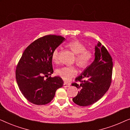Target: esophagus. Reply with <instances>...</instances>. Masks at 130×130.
<instances>
[{
	"label": "esophagus",
	"instance_id": "esophagus-1",
	"mask_svg": "<svg viewBox=\"0 0 130 130\" xmlns=\"http://www.w3.org/2000/svg\"><path fill=\"white\" fill-rule=\"evenodd\" d=\"M70 83H67V82H64L63 84V86L64 87H70Z\"/></svg>",
	"mask_w": 130,
	"mask_h": 130
}]
</instances>
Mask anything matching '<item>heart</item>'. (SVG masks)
I'll return each instance as SVG.
<instances>
[{
    "mask_svg": "<svg viewBox=\"0 0 130 130\" xmlns=\"http://www.w3.org/2000/svg\"><path fill=\"white\" fill-rule=\"evenodd\" d=\"M69 47L76 54L75 60L76 63L81 67H85L89 64L93 57L92 51L86 50L84 44L78 40H74L67 44ZM60 49L56 48L52 53V60L55 63L59 61ZM57 74L65 80H70L77 73V69L74 66H66L58 69Z\"/></svg>",
    "mask_w": 130,
    "mask_h": 130,
    "instance_id": "1",
    "label": "heart"
}]
</instances>
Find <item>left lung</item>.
Masks as SVG:
<instances>
[{
    "instance_id": "left-lung-1",
    "label": "left lung",
    "mask_w": 130,
    "mask_h": 130,
    "mask_svg": "<svg viewBox=\"0 0 130 130\" xmlns=\"http://www.w3.org/2000/svg\"><path fill=\"white\" fill-rule=\"evenodd\" d=\"M112 59L107 50L100 42L95 47V59L76 78L72 86L79 91L73 101L79 106H86L99 100L109 88L112 74ZM86 78L82 81L81 80Z\"/></svg>"
}]
</instances>
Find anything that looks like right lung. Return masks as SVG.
Here are the masks:
<instances>
[{"mask_svg": "<svg viewBox=\"0 0 130 130\" xmlns=\"http://www.w3.org/2000/svg\"><path fill=\"white\" fill-rule=\"evenodd\" d=\"M64 40L58 35H45L34 41L23 53L17 67L16 79L19 90L30 102L47 104L54 98L57 89L63 86L61 77L49 76L54 72L53 51Z\"/></svg>", "mask_w": 130, "mask_h": 130, "instance_id": "add662e5", "label": "right lung"}]
</instances>
